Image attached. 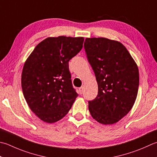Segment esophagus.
<instances>
[{"instance_id":"1","label":"esophagus","mask_w":157,"mask_h":157,"mask_svg":"<svg viewBox=\"0 0 157 157\" xmlns=\"http://www.w3.org/2000/svg\"><path fill=\"white\" fill-rule=\"evenodd\" d=\"M84 93V87H80L79 88V93L82 94Z\"/></svg>"}]
</instances>
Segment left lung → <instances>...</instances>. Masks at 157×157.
I'll list each match as a JSON object with an SVG mask.
<instances>
[{
  "label": "left lung",
  "instance_id": "8db88e82",
  "mask_svg": "<svg viewBox=\"0 0 157 157\" xmlns=\"http://www.w3.org/2000/svg\"><path fill=\"white\" fill-rule=\"evenodd\" d=\"M98 84V94L88 109L101 124H112L129 112L137 98L139 71L121 43L106 38H86L84 44Z\"/></svg>",
  "mask_w": 157,
  "mask_h": 157
}]
</instances>
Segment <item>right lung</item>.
Returning a JSON list of instances; mask_svg holds the SVG:
<instances>
[{
	"mask_svg": "<svg viewBox=\"0 0 157 157\" xmlns=\"http://www.w3.org/2000/svg\"><path fill=\"white\" fill-rule=\"evenodd\" d=\"M83 37L60 36L40 42L27 58L21 88L30 109L48 123L62 119L78 93L72 86L69 61L83 47Z\"/></svg>",
	"mask_w": 157,
	"mask_h": 157,
	"instance_id": "1",
	"label": "right lung"
}]
</instances>
